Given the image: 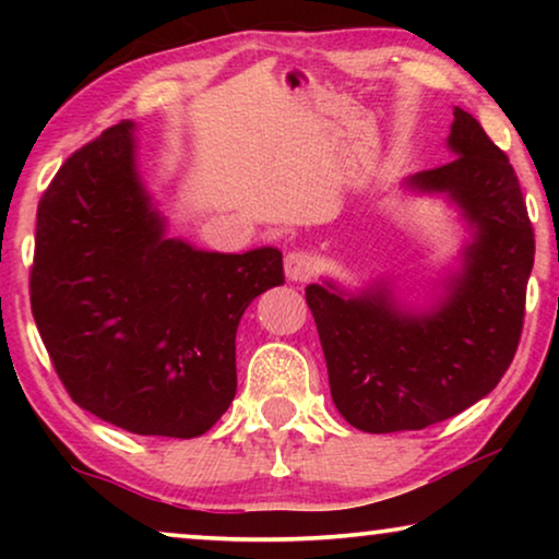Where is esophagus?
Wrapping results in <instances>:
<instances>
[{
	"instance_id": "34e87169",
	"label": "esophagus",
	"mask_w": 559,
	"mask_h": 559,
	"mask_svg": "<svg viewBox=\"0 0 559 559\" xmlns=\"http://www.w3.org/2000/svg\"><path fill=\"white\" fill-rule=\"evenodd\" d=\"M318 272V257L310 251H289L285 257V277L289 282H308Z\"/></svg>"
}]
</instances>
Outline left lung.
Here are the masks:
<instances>
[{
  "mask_svg": "<svg viewBox=\"0 0 559 559\" xmlns=\"http://www.w3.org/2000/svg\"><path fill=\"white\" fill-rule=\"evenodd\" d=\"M453 117L448 150L455 159L402 182L407 193L453 205L468 231L440 295L412 305L392 277L358 289L333 280L305 287L333 404L356 430L442 423L484 400L516 354L534 231L509 157L468 111L455 106Z\"/></svg>",
  "mask_w": 559,
  "mask_h": 559,
  "instance_id": "obj_1",
  "label": "left lung"
}]
</instances>
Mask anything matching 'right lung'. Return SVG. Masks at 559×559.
<instances>
[{
  "instance_id": "1",
  "label": "right lung",
  "mask_w": 559,
  "mask_h": 559,
  "mask_svg": "<svg viewBox=\"0 0 559 559\" xmlns=\"http://www.w3.org/2000/svg\"><path fill=\"white\" fill-rule=\"evenodd\" d=\"M136 124L106 129L37 205L29 302L73 402L134 435L198 438L236 394V328L285 282L282 251L198 249L136 167Z\"/></svg>"
}]
</instances>
